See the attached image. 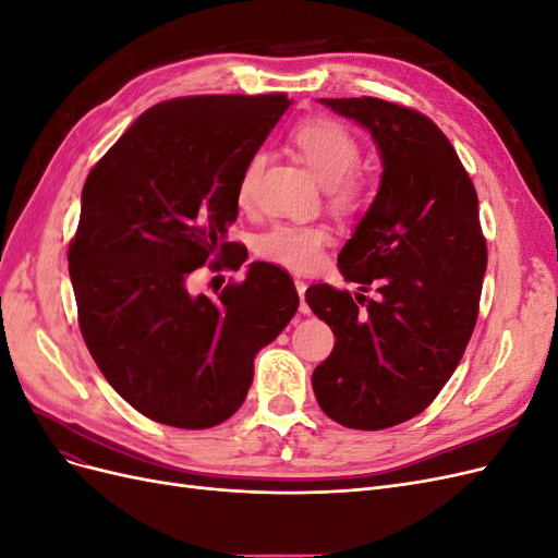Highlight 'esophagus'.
Segmentation results:
<instances>
[{
    "instance_id": "esophagus-1",
    "label": "esophagus",
    "mask_w": 558,
    "mask_h": 558,
    "mask_svg": "<svg viewBox=\"0 0 558 558\" xmlns=\"http://www.w3.org/2000/svg\"><path fill=\"white\" fill-rule=\"evenodd\" d=\"M295 291H298V295H300V312L302 314H307L310 312V307H307V302H305V293H307V283L302 281V279H295Z\"/></svg>"
}]
</instances>
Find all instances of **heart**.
Instances as JSON below:
<instances>
[{"instance_id": "1", "label": "heart", "mask_w": 558, "mask_h": 558, "mask_svg": "<svg viewBox=\"0 0 558 558\" xmlns=\"http://www.w3.org/2000/svg\"><path fill=\"white\" fill-rule=\"evenodd\" d=\"M291 142L302 162L310 167V172L320 183H326V193L335 209L353 211L361 207L367 189L365 179L356 172L361 162V144L347 125L332 121V118H310V121H302L293 128ZM265 165L267 156L263 150L246 160L238 183L240 207L246 209L256 199ZM330 240V228L320 223H277L260 234L256 251L269 263L302 272V269H310L318 263Z\"/></svg>"}]
</instances>
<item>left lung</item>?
Wrapping results in <instances>:
<instances>
[{"mask_svg": "<svg viewBox=\"0 0 558 558\" xmlns=\"http://www.w3.org/2000/svg\"><path fill=\"white\" fill-rule=\"evenodd\" d=\"M363 125L381 156V183L337 256L361 293L307 289L335 347L312 386L332 421L381 430L424 412L453 375L475 330L486 240L465 167L428 116L377 97L320 99ZM375 290L367 299L364 293Z\"/></svg>", "mask_w": 558, "mask_h": 558, "instance_id": "8db88e82", "label": "left lung"}]
</instances>
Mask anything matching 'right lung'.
Listing matches in <instances>:
<instances>
[{
	"label": "right lung",
	"instance_id": "obj_1",
	"mask_svg": "<svg viewBox=\"0 0 558 558\" xmlns=\"http://www.w3.org/2000/svg\"><path fill=\"white\" fill-rule=\"evenodd\" d=\"M291 99L197 95L144 111L81 193L70 244L78 326L116 393L174 428H211L242 408L253 359L300 298L281 267L251 263L216 298L191 293L202 265L240 269L228 242L246 160Z\"/></svg>",
	"mask_w": 558,
	"mask_h": 558
}]
</instances>
